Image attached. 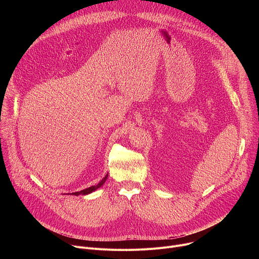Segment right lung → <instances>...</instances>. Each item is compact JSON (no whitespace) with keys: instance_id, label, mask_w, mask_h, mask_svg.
Segmentation results:
<instances>
[{"instance_id":"1","label":"right lung","mask_w":259,"mask_h":259,"mask_svg":"<svg viewBox=\"0 0 259 259\" xmlns=\"http://www.w3.org/2000/svg\"><path fill=\"white\" fill-rule=\"evenodd\" d=\"M107 174L102 178V180L101 181H99V183L98 184H96V186H92V187H90V188H88V189H86V190H83V191H80V192H76V193H72V195H75V196H79V195H83V196H85V195H88V194H91L92 192H94V191H96L97 189H99L101 186H103V183L105 182V180L107 179ZM71 195V194H70Z\"/></svg>"}]
</instances>
